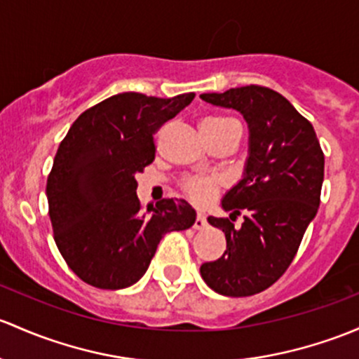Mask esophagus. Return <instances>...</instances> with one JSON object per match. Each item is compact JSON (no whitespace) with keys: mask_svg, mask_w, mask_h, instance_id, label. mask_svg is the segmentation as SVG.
Returning a JSON list of instances; mask_svg holds the SVG:
<instances>
[{"mask_svg":"<svg viewBox=\"0 0 359 359\" xmlns=\"http://www.w3.org/2000/svg\"><path fill=\"white\" fill-rule=\"evenodd\" d=\"M208 227V222H206V217L203 213H198V217H196V222H194V229L196 230H203Z\"/></svg>","mask_w":359,"mask_h":359,"instance_id":"1","label":"esophagus"}]
</instances>
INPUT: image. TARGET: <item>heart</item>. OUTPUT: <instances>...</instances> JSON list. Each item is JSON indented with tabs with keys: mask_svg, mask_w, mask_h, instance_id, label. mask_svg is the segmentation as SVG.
Masks as SVG:
<instances>
[{
	"mask_svg": "<svg viewBox=\"0 0 359 359\" xmlns=\"http://www.w3.org/2000/svg\"><path fill=\"white\" fill-rule=\"evenodd\" d=\"M229 123H236L233 120L227 118V116H208L201 122V130L203 132H213L222 129V127L229 126ZM218 186H220V180L215 179V177H189L182 182L184 191L189 196L192 201L196 203H206L208 199L213 198V194L217 192Z\"/></svg>",
	"mask_w": 359,
	"mask_h": 359,
	"instance_id": "1",
	"label": "heart"
}]
</instances>
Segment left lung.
I'll return each instance as SVG.
<instances>
[{"mask_svg": "<svg viewBox=\"0 0 359 359\" xmlns=\"http://www.w3.org/2000/svg\"><path fill=\"white\" fill-rule=\"evenodd\" d=\"M215 107L237 110L249 129L244 175L222 199L230 218L208 217L227 239L222 258L203 263L215 292L244 297L269 289L289 269L320 205L325 158L311 123L277 90L244 86L201 94ZM245 213L239 229L236 214Z\"/></svg>", "mask_w": 359, "mask_h": 359, "instance_id": "left-lung-1", "label": "left lung"}]
</instances>
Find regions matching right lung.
Instances as JSON below:
<instances>
[{"mask_svg": "<svg viewBox=\"0 0 359 359\" xmlns=\"http://www.w3.org/2000/svg\"><path fill=\"white\" fill-rule=\"evenodd\" d=\"M194 93L154 97L122 93L72 123L48 175L55 243L70 270L97 289H123L148 270L161 237L194 225L184 199L142 208L135 175L154 160L156 130L182 111Z\"/></svg>", "mask_w": 359, "mask_h": 359, "instance_id": "obj_1", "label": "right lung"}]
</instances>
